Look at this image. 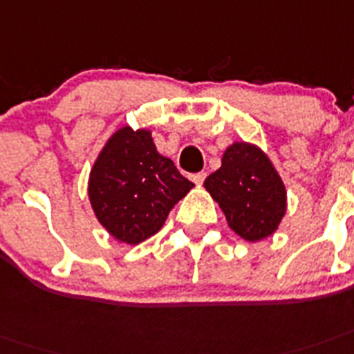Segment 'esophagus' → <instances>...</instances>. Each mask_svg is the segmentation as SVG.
<instances>
[{"label":"esophagus","instance_id":"34e87169","mask_svg":"<svg viewBox=\"0 0 354 354\" xmlns=\"http://www.w3.org/2000/svg\"><path fill=\"white\" fill-rule=\"evenodd\" d=\"M205 178H207L205 172H196V174H192V182H194L196 185H201V183L205 182Z\"/></svg>","mask_w":354,"mask_h":354}]
</instances>
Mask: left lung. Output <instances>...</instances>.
Wrapping results in <instances>:
<instances>
[{"mask_svg": "<svg viewBox=\"0 0 354 354\" xmlns=\"http://www.w3.org/2000/svg\"><path fill=\"white\" fill-rule=\"evenodd\" d=\"M205 189L227 216L228 227L246 241L272 236L286 212V191L268 156L255 145L234 144Z\"/></svg>", "mask_w": 354, "mask_h": 354, "instance_id": "obj_1", "label": "left lung"}]
</instances>
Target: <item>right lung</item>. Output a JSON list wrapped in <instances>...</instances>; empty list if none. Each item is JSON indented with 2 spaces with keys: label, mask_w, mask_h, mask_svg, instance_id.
<instances>
[{
  "label": "right lung",
  "mask_w": 354,
  "mask_h": 354,
  "mask_svg": "<svg viewBox=\"0 0 354 354\" xmlns=\"http://www.w3.org/2000/svg\"><path fill=\"white\" fill-rule=\"evenodd\" d=\"M172 160L156 151L151 133L122 127L109 138L90 174V201L118 241L138 245L162 228L169 210L191 191Z\"/></svg>",
  "instance_id": "obj_1"
}]
</instances>
